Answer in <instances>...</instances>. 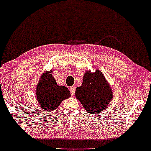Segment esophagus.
I'll return each mask as SVG.
<instances>
[{
	"mask_svg": "<svg viewBox=\"0 0 151 151\" xmlns=\"http://www.w3.org/2000/svg\"><path fill=\"white\" fill-rule=\"evenodd\" d=\"M70 91L72 94H74V93H75V86H71L70 88Z\"/></svg>",
	"mask_w": 151,
	"mask_h": 151,
	"instance_id": "34e87169",
	"label": "esophagus"
}]
</instances>
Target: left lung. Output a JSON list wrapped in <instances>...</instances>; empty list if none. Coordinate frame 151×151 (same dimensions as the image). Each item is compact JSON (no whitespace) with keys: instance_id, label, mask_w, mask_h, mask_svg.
I'll list each match as a JSON object with an SVG mask.
<instances>
[{"instance_id":"left-lung-1","label":"left lung","mask_w":151,"mask_h":151,"mask_svg":"<svg viewBox=\"0 0 151 151\" xmlns=\"http://www.w3.org/2000/svg\"><path fill=\"white\" fill-rule=\"evenodd\" d=\"M76 98L89 114H97L107 108L113 99V91L99 70L86 71L82 84L75 91Z\"/></svg>"}]
</instances>
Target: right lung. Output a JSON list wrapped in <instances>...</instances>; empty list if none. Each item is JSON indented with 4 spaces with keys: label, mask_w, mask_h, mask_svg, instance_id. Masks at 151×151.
Instances as JSON below:
<instances>
[{
    "label": "right lung",
    "mask_w": 151,
    "mask_h": 151,
    "mask_svg": "<svg viewBox=\"0 0 151 151\" xmlns=\"http://www.w3.org/2000/svg\"><path fill=\"white\" fill-rule=\"evenodd\" d=\"M52 71L41 76L36 86V97L40 109L47 111H55L64 99L70 97V91L65 86H59L52 75Z\"/></svg>",
    "instance_id": "right-lung-1"
}]
</instances>
